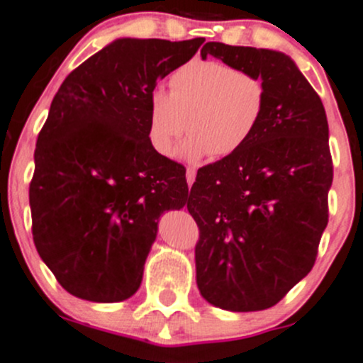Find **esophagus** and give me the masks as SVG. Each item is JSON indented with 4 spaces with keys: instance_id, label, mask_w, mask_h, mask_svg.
Segmentation results:
<instances>
[{
    "instance_id": "34e87169",
    "label": "esophagus",
    "mask_w": 363,
    "mask_h": 363,
    "mask_svg": "<svg viewBox=\"0 0 363 363\" xmlns=\"http://www.w3.org/2000/svg\"><path fill=\"white\" fill-rule=\"evenodd\" d=\"M195 177H196V170L195 168L188 167V170H186V181H188V186H191L193 182H195Z\"/></svg>"
}]
</instances>
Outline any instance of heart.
<instances>
[{"label":"heart","mask_w":363,"mask_h":363,"mask_svg":"<svg viewBox=\"0 0 363 363\" xmlns=\"http://www.w3.org/2000/svg\"><path fill=\"white\" fill-rule=\"evenodd\" d=\"M267 100L262 77L221 61H191L172 73L170 93L149 96V140L158 155L172 156L188 128L184 158H230L255 137Z\"/></svg>","instance_id":"1"}]
</instances>
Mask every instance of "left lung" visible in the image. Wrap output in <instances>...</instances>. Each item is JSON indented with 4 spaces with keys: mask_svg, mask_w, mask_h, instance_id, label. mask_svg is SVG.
Segmentation results:
<instances>
[{
    "mask_svg": "<svg viewBox=\"0 0 363 363\" xmlns=\"http://www.w3.org/2000/svg\"><path fill=\"white\" fill-rule=\"evenodd\" d=\"M200 54L262 77L269 100L250 144L200 168L191 186L196 284L221 309H269L311 272L327 228L334 179L327 113L286 54L219 42Z\"/></svg>",
    "mask_w": 363,
    "mask_h": 363,
    "instance_id": "8db88e82",
    "label": "left lung"
}]
</instances>
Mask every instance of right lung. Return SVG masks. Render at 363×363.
Here are the masks:
<instances>
[{"mask_svg":"<svg viewBox=\"0 0 363 363\" xmlns=\"http://www.w3.org/2000/svg\"><path fill=\"white\" fill-rule=\"evenodd\" d=\"M205 38H119L61 84L38 133L33 240L68 294L121 302L138 290L160 216L188 202L186 168L149 140V96Z\"/></svg>","mask_w":363,"mask_h":363,"instance_id":"1","label":"right lung"}]
</instances>
